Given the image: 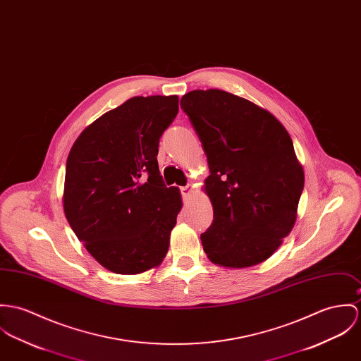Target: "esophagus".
Returning <instances> with one entry per match:
<instances>
[{"instance_id": "esophagus-1", "label": "esophagus", "mask_w": 361, "mask_h": 361, "mask_svg": "<svg viewBox=\"0 0 361 361\" xmlns=\"http://www.w3.org/2000/svg\"><path fill=\"white\" fill-rule=\"evenodd\" d=\"M192 192H193V183H189L188 186L182 188V196L183 197L190 196V193H192Z\"/></svg>"}]
</instances>
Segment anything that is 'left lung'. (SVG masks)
Instances as JSON below:
<instances>
[{"label":"left lung","instance_id":"obj_1","mask_svg":"<svg viewBox=\"0 0 361 361\" xmlns=\"http://www.w3.org/2000/svg\"><path fill=\"white\" fill-rule=\"evenodd\" d=\"M180 107L211 172L204 192L214 222L200 237L207 257L229 269L264 262L294 228L305 185L290 133L266 109L221 90L188 92Z\"/></svg>","mask_w":361,"mask_h":361}]
</instances>
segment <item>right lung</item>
<instances>
[{"mask_svg": "<svg viewBox=\"0 0 361 361\" xmlns=\"http://www.w3.org/2000/svg\"><path fill=\"white\" fill-rule=\"evenodd\" d=\"M179 98L135 97L104 113L74 142L66 163V219L104 269L139 274L164 261L182 209L157 154Z\"/></svg>", "mask_w": 361, "mask_h": 361, "instance_id": "1", "label": "right lung"}]
</instances>
